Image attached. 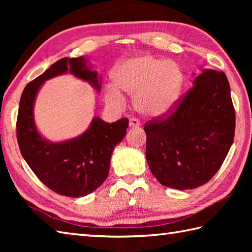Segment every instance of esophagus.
Wrapping results in <instances>:
<instances>
[{
    "instance_id": "esophagus-1",
    "label": "esophagus",
    "mask_w": 252,
    "mask_h": 252,
    "mask_svg": "<svg viewBox=\"0 0 252 252\" xmlns=\"http://www.w3.org/2000/svg\"><path fill=\"white\" fill-rule=\"evenodd\" d=\"M129 126H130V127H138L140 126V122H138V120H136V119H130V122H129Z\"/></svg>"
}]
</instances>
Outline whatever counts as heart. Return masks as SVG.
<instances>
[{
	"mask_svg": "<svg viewBox=\"0 0 252 252\" xmlns=\"http://www.w3.org/2000/svg\"><path fill=\"white\" fill-rule=\"evenodd\" d=\"M114 83L105 87L108 103H121V91L134 95L137 112L151 119L168 117L175 110L185 84V73L178 63L151 54L121 62L112 73Z\"/></svg>",
	"mask_w": 252,
	"mask_h": 252,
	"instance_id": "heart-1",
	"label": "heart"
}]
</instances>
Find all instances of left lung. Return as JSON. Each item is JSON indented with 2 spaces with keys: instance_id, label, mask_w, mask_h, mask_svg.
Instances as JSON below:
<instances>
[{
  "instance_id": "1",
  "label": "left lung",
  "mask_w": 252,
  "mask_h": 252,
  "mask_svg": "<svg viewBox=\"0 0 252 252\" xmlns=\"http://www.w3.org/2000/svg\"><path fill=\"white\" fill-rule=\"evenodd\" d=\"M144 131L148 167L160 184L180 190L206 184L234 141L235 110L225 73L202 69L173 114L147 122Z\"/></svg>"
}]
</instances>
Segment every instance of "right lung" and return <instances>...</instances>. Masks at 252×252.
<instances>
[{"label":"right lung","instance_id":"add662e5","mask_svg":"<svg viewBox=\"0 0 252 252\" xmlns=\"http://www.w3.org/2000/svg\"><path fill=\"white\" fill-rule=\"evenodd\" d=\"M66 73L100 92L101 78L92 70L87 57H63L27 84L20 97L16 129L20 153L42 183L57 194L78 198L91 194L107 179L112 152L126 136L129 120L123 118L108 123L94 117L81 135L63 142L47 140L35 126V98L45 81Z\"/></svg>","mask_w":252,"mask_h":252}]
</instances>
